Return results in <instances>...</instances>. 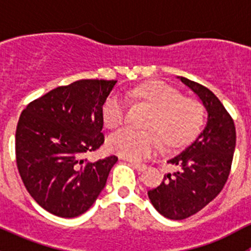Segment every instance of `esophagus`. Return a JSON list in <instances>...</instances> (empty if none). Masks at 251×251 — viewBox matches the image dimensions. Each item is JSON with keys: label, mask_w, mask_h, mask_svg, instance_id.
<instances>
[{"label": "esophagus", "mask_w": 251, "mask_h": 251, "mask_svg": "<svg viewBox=\"0 0 251 251\" xmlns=\"http://www.w3.org/2000/svg\"><path fill=\"white\" fill-rule=\"evenodd\" d=\"M128 163H130V165L132 166L133 169H136L137 171H144L147 169V165L146 164H141V163H136V161H132V160H127Z\"/></svg>", "instance_id": "34e87169"}]
</instances>
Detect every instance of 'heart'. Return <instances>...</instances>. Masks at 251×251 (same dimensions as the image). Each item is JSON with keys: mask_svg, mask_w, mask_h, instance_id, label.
<instances>
[{"mask_svg": "<svg viewBox=\"0 0 251 251\" xmlns=\"http://www.w3.org/2000/svg\"><path fill=\"white\" fill-rule=\"evenodd\" d=\"M128 96L151 108L146 123L151 131H137L124 127L108 137L107 146L111 153L138 161L159 149L160 142L166 148H177L188 143L203 123V109L196 100L182 97L178 90L168 83L149 82L133 88ZM127 103L123 97L111 95L102 107L105 126L116 127L126 116ZM154 130L156 136L152 132Z\"/></svg>", "mask_w": 251, "mask_h": 251, "instance_id": "1", "label": "heart"}]
</instances>
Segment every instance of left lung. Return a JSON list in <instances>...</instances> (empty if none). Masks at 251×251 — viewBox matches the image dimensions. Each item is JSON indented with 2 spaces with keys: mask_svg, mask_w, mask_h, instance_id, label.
Here are the masks:
<instances>
[{
  "mask_svg": "<svg viewBox=\"0 0 251 251\" xmlns=\"http://www.w3.org/2000/svg\"><path fill=\"white\" fill-rule=\"evenodd\" d=\"M178 78L198 96L207 118L198 137L168 160L178 170L148 191L156 211L170 220L187 219L216 198L228 178L235 149L234 123L219 98L201 83Z\"/></svg>",
  "mask_w": 251,
  "mask_h": 251,
  "instance_id": "8db88e82",
  "label": "left lung"
}]
</instances>
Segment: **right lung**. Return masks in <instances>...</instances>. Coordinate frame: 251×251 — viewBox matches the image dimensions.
<instances>
[{
    "instance_id": "obj_1",
    "label": "right lung",
    "mask_w": 251,
    "mask_h": 251,
    "mask_svg": "<svg viewBox=\"0 0 251 251\" xmlns=\"http://www.w3.org/2000/svg\"><path fill=\"white\" fill-rule=\"evenodd\" d=\"M116 80H78L32 100L16 132L17 166L40 206L59 217L87 211L107 183L118 156L85 155L104 142L102 107Z\"/></svg>"
}]
</instances>
